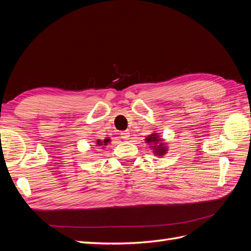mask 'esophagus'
Returning <instances> with one entry per match:
<instances>
[{"label":"esophagus","mask_w":251,"mask_h":251,"mask_svg":"<svg viewBox=\"0 0 251 251\" xmlns=\"http://www.w3.org/2000/svg\"><path fill=\"white\" fill-rule=\"evenodd\" d=\"M120 136H121V138L127 140L128 137H130V133H128V131H123L120 133Z\"/></svg>","instance_id":"1"}]
</instances>
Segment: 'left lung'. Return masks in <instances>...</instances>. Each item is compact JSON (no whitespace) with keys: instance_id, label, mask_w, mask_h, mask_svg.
<instances>
[{"instance_id":"obj_1","label":"left lung","mask_w":251,"mask_h":251,"mask_svg":"<svg viewBox=\"0 0 251 251\" xmlns=\"http://www.w3.org/2000/svg\"><path fill=\"white\" fill-rule=\"evenodd\" d=\"M146 142L149 143L150 148L153 149V153L156 156H163L168 153V147H166L165 142L163 141V138L159 135V133H151L146 138Z\"/></svg>"}]
</instances>
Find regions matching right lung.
Returning a JSON list of instances; mask_svg holds the SVG:
<instances>
[{
    "label": "right lung",
    "instance_id": "1",
    "mask_svg": "<svg viewBox=\"0 0 251 251\" xmlns=\"http://www.w3.org/2000/svg\"><path fill=\"white\" fill-rule=\"evenodd\" d=\"M108 142H110V139L105 138V139H103V141L100 140V139H97V141L95 143H96V147H102L103 148V146H107Z\"/></svg>",
    "mask_w": 251,
    "mask_h": 251
}]
</instances>
